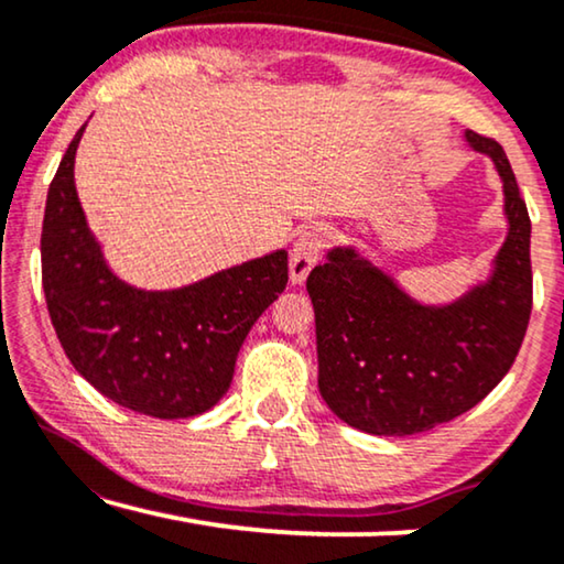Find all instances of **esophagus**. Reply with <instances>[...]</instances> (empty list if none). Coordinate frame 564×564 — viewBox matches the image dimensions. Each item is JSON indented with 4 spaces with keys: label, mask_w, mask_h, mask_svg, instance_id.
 Masks as SVG:
<instances>
[{
    "label": "esophagus",
    "mask_w": 564,
    "mask_h": 564,
    "mask_svg": "<svg viewBox=\"0 0 564 564\" xmlns=\"http://www.w3.org/2000/svg\"><path fill=\"white\" fill-rule=\"evenodd\" d=\"M328 246V230L323 226H311L297 236L295 246L290 253V280L300 284L305 282V276L315 267V261Z\"/></svg>",
    "instance_id": "34e87169"
}]
</instances>
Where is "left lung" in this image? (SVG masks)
<instances>
[{"label": "left lung", "mask_w": 564, "mask_h": 564, "mask_svg": "<svg viewBox=\"0 0 564 564\" xmlns=\"http://www.w3.org/2000/svg\"><path fill=\"white\" fill-rule=\"evenodd\" d=\"M503 176L511 228L488 284L423 307L354 251H330L307 276L318 388L330 411L377 436L421 434L475 408L513 367L531 300V220L498 141L467 130Z\"/></svg>", "instance_id": "obj_1"}]
</instances>
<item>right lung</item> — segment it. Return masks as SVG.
I'll return each mask as SVG.
<instances>
[{"instance_id": "obj_1", "label": "right lung", "mask_w": 564, "mask_h": 564, "mask_svg": "<svg viewBox=\"0 0 564 564\" xmlns=\"http://www.w3.org/2000/svg\"><path fill=\"white\" fill-rule=\"evenodd\" d=\"M74 135L53 176L41 236L43 292L84 380L122 408L189 419L226 395L246 334L288 288V253L246 261L172 292L122 284L105 267L74 184Z\"/></svg>"}]
</instances>
